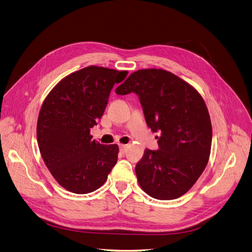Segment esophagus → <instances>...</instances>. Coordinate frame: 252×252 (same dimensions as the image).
I'll return each mask as SVG.
<instances>
[{"mask_svg":"<svg viewBox=\"0 0 252 252\" xmlns=\"http://www.w3.org/2000/svg\"><path fill=\"white\" fill-rule=\"evenodd\" d=\"M119 150H120L121 153H126V145H125V144H119Z\"/></svg>","mask_w":252,"mask_h":252,"instance_id":"34e87169","label":"esophagus"}]
</instances>
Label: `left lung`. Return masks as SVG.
<instances>
[{
    "label": "left lung",
    "instance_id": "obj_1",
    "mask_svg": "<svg viewBox=\"0 0 252 252\" xmlns=\"http://www.w3.org/2000/svg\"><path fill=\"white\" fill-rule=\"evenodd\" d=\"M115 92L136 93L146 125L161 134L157 136L159 150H145L135 167L140 187L160 200L181 197L209 161L212 125L206 102L187 82L156 68L129 74Z\"/></svg>",
    "mask_w": 252,
    "mask_h": 252
}]
</instances>
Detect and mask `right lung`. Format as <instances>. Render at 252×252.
<instances>
[{
  "mask_svg": "<svg viewBox=\"0 0 252 252\" xmlns=\"http://www.w3.org/2000/svg\"><path fill=\"white\" fill-rule=\"evenodd\" d=\"M126 71L88 66L60 81L45 97L37 120V142L45 166L63 188L95 191L117 162V144L92 140L90 128L104 114L110 92Z\"/></svg>",
  "mask_w": 252,
  "mask_h": 252,
  "instance_id": "right-lung-1",
  "label": "right lung"
}]
</instances>
